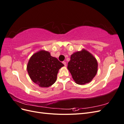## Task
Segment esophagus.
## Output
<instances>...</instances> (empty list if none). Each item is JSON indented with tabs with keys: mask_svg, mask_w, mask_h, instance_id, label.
Returning a JSON list of instances; mask_svg holds the SVG:
<instances>
[{
	"mask_svg": "<svg viewBox=\"0 0 124 124\" xmlns=\"http://www.w3.org/2000/svg\"><path fill=\"white\" fill-rule=\"evenodd\" d=\"M62 63H63V64L65 65V66H67V63H66V62H63Z\"/></svg>",
	"mask_w": 124,
	"mask_h": 124,
	"instance_id": "34e87169",
	"label": "esophagus"
}]
</instances>
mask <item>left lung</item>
Segmentation results:
<instances>
[{"label": "left lung", "instance_id": "1", "mask_svg": "<svg viewBox=\"0 0 124 124\" xmlns=\"http://www.w3.org/2000/svg\"><path fill=\"white\" fill-rule=\"evenodd\" d=\"M70 58L67 68L76 83L83 85L91 82L98 70V62L94 56L83 49L75 52Z\"/></svg>", "mask_w": 124, "mask_h": 124}]
</instances>
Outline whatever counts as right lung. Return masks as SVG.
Returning <instances> with one entry per match:
<instances>
[{
  "label": "right lung",
  "mask_w": 124,
  "mask_h": 124,
  "mask_svg": "<svg viewBox=\"0 0 124 124\" xmlns=\"http://www.w3.org/2000/svg\"><path fill=\"white\" fill-rule=\"evenodd\" d=\"M63 64L51 56L47 51L41 50L30 58L27 70L31 80L41 87H48L57 79L59 69Z\"/></svg>",
  "instance_id": "add662e5"
}]
</instances>
